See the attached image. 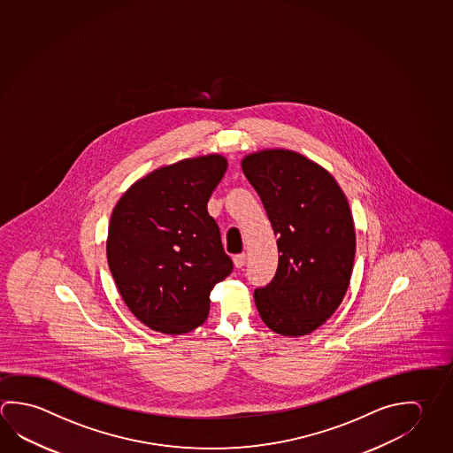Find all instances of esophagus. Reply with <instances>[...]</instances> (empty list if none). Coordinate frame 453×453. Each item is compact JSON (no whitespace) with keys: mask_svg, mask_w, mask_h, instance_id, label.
I'll use <instances>...</instances> for the list:
<instances>
[{"mask_svg":"<svg viewBox=\"0 0 453 453\" xmlns=\"http://www.w3.org/2000/svg\"><path fill=\"white\" fill-rule=\"evenodd\" d=\"M234 264H235L237 269H242L246 264V254H237V256H234Z\"/></svg>","mask_w":453,"mask_h":453,"instance_id":"obj_1","label":"esophagus"}]
</instances>
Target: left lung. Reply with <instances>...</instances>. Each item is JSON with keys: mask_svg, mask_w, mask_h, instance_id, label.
<instances>
[{"mask_svg": "<svg viewBox=\"0 0 453 453\" xmlns=\"http://www.w3.org/2000/svg\"><path fill=\"white\" fill-rule=\"evenodd\" d=\"M277 235L278 269L254 291L273 333L301 337L325 325L349 285L357 234L349 200L334 176L289 150H264L242 160Z\"/></svg>", "mask_w": 453, "mask_h": 453, "instance_id": "obj_1", "label": "left lung"}]
</instances>
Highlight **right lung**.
Returning a JSON list of instances; mask_svg holds the SVG:
<instances>
[{"label":"right lung","mask_w":453,"mask_h":453,"mask_svg":"<svg viewBox=\"0 0 453 453\" xmlns=\"http://www.w3.org/2000/svg\"><path fill=\"white\" fill-rule=\"evenodd\" d=\"M226 170L221 154L156 168L112 210L108 265L128 310L152 331L199 327L208 317L211 289L234 269L207 210Z\"/></svg>","instance_id":"add662e5"}]
</instances>
